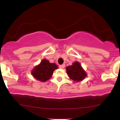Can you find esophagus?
<instances>
[{"label":"esophagus","mask_w":120,"mask_h":120,"mask_svg":"<svg viewBox=\"0 0 120 120\" xmlns=\"http://www.w3.org/2000/svg\"><path fill=\"white\" fill-rule=\"evenodd\" d=\"M65 67V65L64 64H62V65H60L59 66V67L60 68H64Z\"/></svg>","instance_id":"1"}]
</instances>
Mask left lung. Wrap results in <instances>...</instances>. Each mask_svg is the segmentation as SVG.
Returning <instances> with one entry per match:
<instances>
[{
	"instance_id": "obj_1",
	"label": "left lung",
	"mask_w": 120,
	"mask_h": 120,
	"mask_svg": "<svg viewBox=\"0 0 120 120\" xmlns=\"http://www.w3.org/2000/svg\"><path fill=\"white\" fill-rule=\"evenodd\" d=\"M66 70L69 78L74 82L81 81L86 77V73L78 61L74 63L72 66H68Z\"/></svg>"
}]
</instances>
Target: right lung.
Listing matches in <instances>:
<instances>
[{"label":"right lung","mask_w":120,"mask_h":120,"mask_svg":"<svg viewBox=\"0 0 120 120\" xmlns=\"http://www.w3.org/2000/svg\"><path fill=\"white\" fill-rule=\"evenodd\" d=\"M57 68V66L55 63H50L49 60L43 59L32 70L31 74L37 80L45 82L51 78L53 71Z\"/></svg>","instance_id":"add662e5"}]
</instances>
